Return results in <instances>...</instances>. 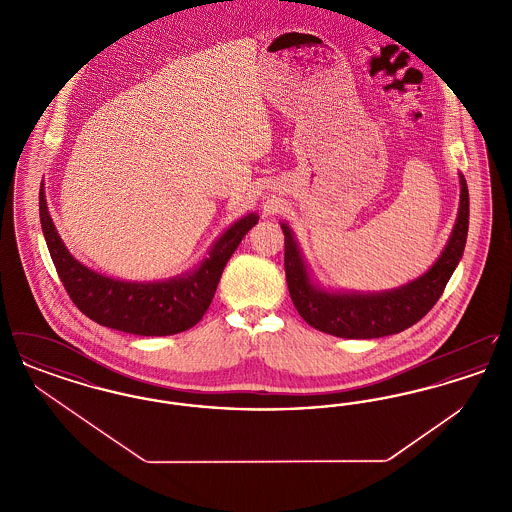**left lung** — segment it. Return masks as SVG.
<instances>
[{"label":"left lung","mask_w":512,"mask_h":512,"mask_svg":"<svg viewBox=\"0 0 512 512\" xmlns=\"http://www.w3.org/2000/svg\"><path fill=\"white\" fill-rule=\"evenodd\" d=\"M468 188L461 176V205L453 234L436 265L411 284L384 293H330L311 284L290 226L284 230V267L293 305L301 318L324 334L370 340L403 332L416 324L445 290L463 257L468 234Z\"/></svg>","instance_id":"1"}]
</instances>
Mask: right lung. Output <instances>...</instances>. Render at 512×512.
Here are the masks:
<instances>
[{"mask_svg":"<svg viewBox=\"0 0 512 512\" xmlns=\"http://www.w3.org/2000/svg\"><path fill=\"white\" fill-rule=\"evenodd\" d=\"M257 220L251 213L234 222L192 274L165 282H122L74 259L51 222L44 186L40 192V222L49 255L74 305L101 326L136 336H172L195 326L215 297L228 259Z\"/></svg>","mask_w":512,"mask_h":512,"instance_id":"obj_1","label":"right lung"}]
</instances>
